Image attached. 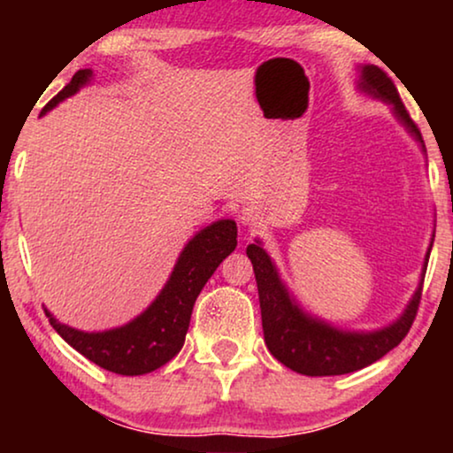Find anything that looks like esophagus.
<instances>
[{
  "label": "esophagus",
  "mask_w": 453,
  "mask_h": 453,
  "mask_svg": "<svg viewBox=\"0 0 453 453\" xmlns=\"http://www.w3.org/2000/svg\"><path fill=\"white\" fill-rule=\"evenodd\" d=\"M239 220H241V225L250 226V225H253V222H256V212H253L251 208H243L239 212Z\"/></svg>",
  "instance_id": "1"
}]
</instances>
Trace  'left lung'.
Returning a JSON list of instances; mask_svg holds the SVG:
<instances>
[{
	"label": "left lung",
	"instance_id": "8db88e82",
	"mask_svg": "<svg viewBox=\"0 0 453 453\" xmlns=\"http://www.w3.org/2000/svg\"><path fill=\"white\" fill-rule=\"evenodd\" d=\"M357 88L363 95L389 104L400 126H404L406 132L418 142L420 152L426 154L420 132L408 117L398 90L380 67L358 65ZM433 239H435V233L431 234L418 287L414 288L404 311L392 324L377 327V330H344L305 311L280 278V272L270 253L264 250L262 241L256 239V243L247 245V257L251 259L253 272H256L264 340L268 350L288 369L309 377L352 373L380 361L383 355L395 349L411 330L420 303Z\"/></svg>",
	"mask_w": 453,
	"mask_h": 453
}]
</instances>
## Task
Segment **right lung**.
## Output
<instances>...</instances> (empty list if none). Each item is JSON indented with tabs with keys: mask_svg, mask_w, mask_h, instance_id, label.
Returning a JSON list of instances; mask_svg holds the SVG:
<instances>
[{
	"mask_svg": "<svg viewBox=\"0 0 453 453\" xmlns=\"http://www.w3.org/2000/svg\"><path fill=\"white\" fill-rule=\"evenodd\" d=\"M92 80V70L73 73L72 82L47 103L42 115L58 107L61 101L76 95ZM237 247V222L231 219L216 220L191 237L179 253L169 280L150 305L127 324L103 332H84L55 318L45 307L53 330L72 349L84 355L98 367L117 375H144L169 363L181 350L189 330L191 311L197 295L210 280L222 259Z\"/></svg>",
	"mask_w": 453,
	"mask_h": 453,
	"instance_id": "add662e5",
	"label": "right lung"
}]
</instances>
